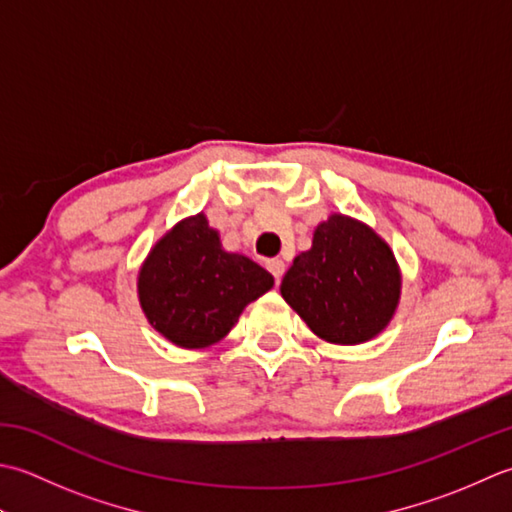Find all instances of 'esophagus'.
<instances>
[{
    "label": "esophagus",
    "instance_id": "1",
    "mask_svg": "<svg viewBox=\"0 0 512 512\" xmlns=\"http://www.w3.org/2000/svg\"><path fill=\"white\" fill-rule=\"evenodd\" d=\"M267 269L271 271V274H274V278H276V280H280V278H283V274H285V260H280V258H271L269 263H267Z\"/></svg>",
    "mask_w": 512,
    "mask_h": 512
}]
</instances>
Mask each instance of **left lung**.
<instances>
[{
    "instance_id": "left-lung-1",
    "label": "left lung",
    "mask_w": 512,
    "mask_h": 512,
    "mask_svg": "<svg viewBox=\"0 0 512 512\" xmlns=\"http://www.w3.org/2000/svg\"><path fill=\"white\" fill-rule=\"evenodd\" d=\"M287 305L320 340L362 344L389 327L402 294L393 249L367 223L333 212L280 283Z\"/></svg>"
}]
</instances>
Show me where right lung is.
Instances as JSON below:
<instances>
[{"label":"right lung","mask_w":512,"mask_h":512,"mask_svg":"<svg viewBox=\"0 0 512 512\" xmlns=\"http://www.w3.org/2000/svg\"><path fill=\"white\" fill-rule=\"evenodd\" d=\"M274 287V276L238 252H227L203 212L170 227L139 267L137 294L145 318L181 349L223 340L249 302Z\"/></svg>","instance_id":"add662e5"}]
</instances>
